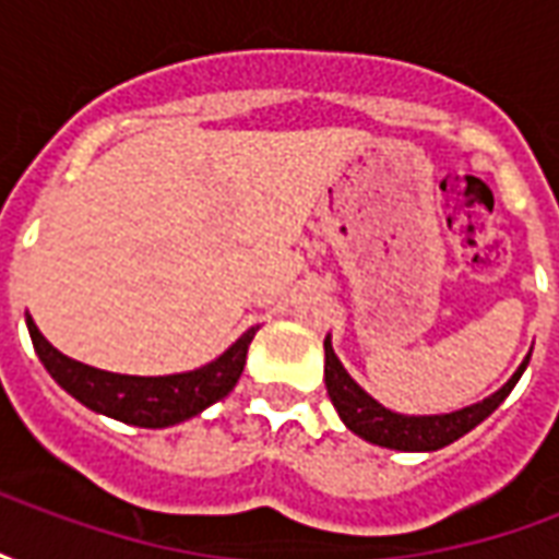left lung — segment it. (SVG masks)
I'll use <instances>...</instances> for the list:
<instances>
[{"instance_id": "left-lung-1", "label": "left lung", "mask_w": 559, "mask_h": 559, "mask_svg": "<svg viewBox=\"0 0 559 559\" xmlns=\"http://www.w3.org/2000/svg\"><path fill=\"white\" fill-rule=\"evenodd\" d=\"M323 350H326V365H323V377H326V392L335 411H338L341 421L350 428L356 437H362L368 443L383 445V449H395V452H437L443 445L455 443L457 437H464L473 431L479 421L491 416L506 399L509 392L515 389V383L524 374L530 356L524 362L518 365V371L503 386L497 389L488 399L476 401L469 407L452 413H433V416H411V413H395L383 407L380 401L371 399L350 374L347 368L341 365V359L332 350V338L326 335L323 341Z\"/></svg>"}]
</instances>
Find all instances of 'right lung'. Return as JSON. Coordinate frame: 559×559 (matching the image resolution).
Wrapping results in <instances>:
<instances>
[{"instance_id":"add662e5","label":"right lung","mask_w":559,"mask_h":559,"mask_svg":"<svg viewBox=\"0 0 559 559\" xmlns=\"http://www.w3.org/2000/svg\"><path fill=\"white\" fill-rule=\"evenodd\" d=\"M26 329H29L32 347L47 368V374L53 377L71 399H78L83 407L102 413V416L138 425V428H170V425H179V421L203 413L224 395H230L233 386L242 377L248 344L257 332V329H248L242 338L233 341L230 347L221 353L218 359L200 365L194 371L134 377L102 371V368H92V365H83L66 353H59L44 338L41 329L35 326L29 314H26Z\"/></svg>"}]
</instances>
